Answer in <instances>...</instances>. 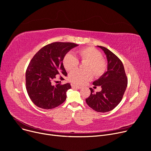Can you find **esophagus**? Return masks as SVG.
Listing matches in <instances>:
<instances>
[{
  "label": "esophagus",
  "instance_id": "1",
  "mask_svg": "<svg viewBox=\"0 0 151 151\" xmlns=\"http://www.w3.org/2000/svg\"><path fill=\"white\" fill-rule=\"evenodd\" d=\"M72 87L77 88V89H81V88H82L81 86H78V85H73Z\"/></svg>",
  "mask_w": 151,
  "mask_h": 151
}]
</instances>
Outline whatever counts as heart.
Returning <instances> with one entry per match:
<instances>
[{
  "mask_svg": "<svg viewBox=\"0 0 151 151\" xmlns=\"http://www.w3.org/2000/svg\"><path fill=\"white\" fill-rule=\"evenodd\" d=\"M76 57L71 53H68L63 59V65L68 71H72L78 65V60L86 61L84 65L85 70H76L69 75V81L76 85H82L92 78L93 74L98 77L102 76L107 68L106 60L102 53L93 47H86L78 49L76 52Z\"/></svg>",
  "mask_w": 151,
  "mask_h": 151,
  "instance_id": "1",
  "label": "heart"
}]
</instances>
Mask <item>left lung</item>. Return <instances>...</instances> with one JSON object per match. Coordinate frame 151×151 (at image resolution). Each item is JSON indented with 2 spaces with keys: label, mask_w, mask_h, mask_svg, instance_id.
I'll return each instance as SVG.
<instances>
[{
  "label": "left lung",
  "mask_w": 151,
  "mask_h": 151,
  "mask_svg": "<svg viewBox=\"0 0 151 151\" xmlns=\"http://www.w3.org/2000/svg\"><path fill=\"white\" fill-rule=\"evenodd\" d=\"M107 55V71L93 82L94 86H101L102 90L94 93L90 88L91 94L86 102L97 112H107L114 109L121 101L127 86V77L121 60L108 49L98 46Z\"/></svg>",
  "instance_id": "obj_1"
}]
</instances>
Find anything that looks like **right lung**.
<instances>
[{
	"label": "right lung",
	"mask_w": 151,
	"mask_h": 151,
	"mask_svg": "<svg viewBox=\"0 0 151 151\" xmlns=\"http://www.w3.org/2000/svg\"><path fill=\"white\" fill-rule=\"evenodd\" d=\"M78 46L74 42H54L42 47L32 59L25 73L26 90L31 101L43 109H54L66 99L70 83L52 84L56 76L61 81L67 76L63 59L67 52Z\"/></svg>",
	"instance_id": "right-lung-1"
}]
</instances>
